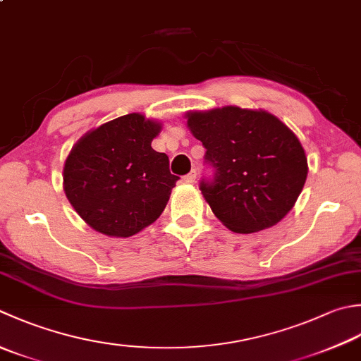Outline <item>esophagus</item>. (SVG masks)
Masks as SVG:
<instances>
[{"label":"esophagus","instance_id":"34e87169","mask_svg":"<svg viewBox=\"0 0 361 361\" xmlns=\"http://www.w3.org/2000/svg\"><path fill=\"white\" fill-rule=\"evenodd\" d=\"M195 178H197V172L192 171V172H189L188 175L183 176V181H185V183H194Z\"/></svg>","mask_w":361,"mask_h":361}]
</instances>
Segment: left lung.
Masks as SVG:
<instances>
[{
    "instance_id": "left-lung-1",
    "label": "left lung",
    "mask_w": 361,
    "mask_h": 361,
    "mask_svg": "<svg viewBox=\"0 0 361 361\" xmlns=\"http://www.w3.org/2000/svg\"><path fill=\"white\" fill-rule=\"evenodd\" d=\"M188 126L207 148L213 180L200 190L214 216L235 233L280 222L300 195L308 164L298 136L266 111L224 106L190 111Z\"/></svg>"
}]
</instances>
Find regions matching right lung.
Wrapping results in <instances>:
<instances>
[{
  "instance_id": "right-lung-1",
  "label": "right lung",
  "mask_w": 361,
  "mask_h": 361,
  "mask_svg": "<svg viewBox=\"0 0 361 361\" xmlns=\"http://www.w3.org/2000/svg\"><path fill=\"white\" fill-rule=\"evenodd\" d=\"M161 123L133 112L84 134L63 166V190L89 227L128 238L164 211L180 178L152 140Z\"/></svg>"
}]
</instances>
